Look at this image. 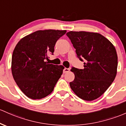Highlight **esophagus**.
I'll return each instance as SVG.
<instances>
[{"mask_svg":"<svg viewBox=\"0 0 126 126\" xmlns=\"http://www.w3.org/2000/svg\"><path fill=\"white\" fill-rule=\"evenodd\" d=\"M69 68H64V69H63V73H67L68 72H69Z\"/></svg>","mask_w":126,"mask_h":126,"instance_id":"obj_1","label":"esophagus"}]
</instances>
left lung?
<instances>
[{"label":"left lung","mask_w":126,"mask_h":126,"mask_svg":"<svg viewBox=\"0 0 126 126\" xmlns=\"http://www.w3.org/2000/svg\"><path fill=\"white\" fill-rule=\"evenodd\" d=\"M77 53L84 62L83 69L72 67L75 79L70 87L81 99L92 101L102 96L117 75L118 57L114 45L97 33L72 32L66 33Z\"/></svg>","instance_id":"obj_1"}]
</instances>
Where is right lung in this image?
Instances as JSON below:
<instances>
[{"label":"right lung","instance_id":"right-lung-1","mask_svg":"<svg viewBox=\"0 0 126 126\" xmlns=\"http://www.w3.org/2000/svg\"><path fill=\"white\" fill-rule=\"evenodd\" d=\"M66 30H38L26 36L16 44L12 56V74L26 96L41 99L53 91L63 74L62 65L48 64V54L53 55L57 40Z\"/></svg>","mask_w":126,"mask_h":126}]
</instances>
